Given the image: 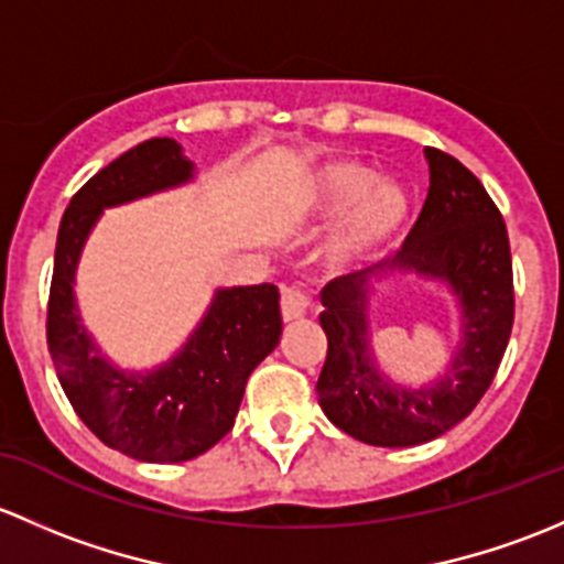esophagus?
Wrapping results in <instances>:
<instances>
[{"label": "esophagus", "mask_w": 564, "mask_h": 564, "mask_svg": "<svg viewBox=\"0 0 564 564\" xmlns=\"http://www.w3.org/2000/svg\"><path fill=\"white\" fill-rule=\"evenodd\" d=\"M282 317L284 321H301L310 310V295L304 293L301 288H284L282 290Z\"/></svg>", "instance_id": "1"}]
</instances>
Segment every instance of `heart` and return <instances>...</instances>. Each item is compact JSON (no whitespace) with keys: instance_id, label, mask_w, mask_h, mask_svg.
Returning <instances> with one entry per match:
<instances>
[{"instance_id":"heart-1","label":"heart","mask_w":564,"mask_h":564,"mask_svg":"<svg viewBox=\"0 0 564 564\" xmlns=\"http://www.w3.org/2000/svg\"><path fill=\"white\" fill-rule=\"evenodd\" d=\"M345 212L339 228L328 241V254L339 263L367 258L399 236L410 219V193L402 184L382 178L358 160H334L312 176L306 187V206L315 212Z\"/></svg>"}]
</instances>
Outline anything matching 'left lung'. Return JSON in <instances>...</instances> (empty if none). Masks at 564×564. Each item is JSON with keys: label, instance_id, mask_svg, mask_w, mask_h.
Returning a JSON list of instances; mask_svg holds the SVG:
<instances>
[{"label": "left lung", "instance_id": "obj_1", "mask_svg": "<svg viewBox=\"0 0 564 564\" xmlns=\"http://www.w3.org/2000/svg\"><path fill=\"white\" fill-rule=\"evenodd\" d=\"M426 160L429 195L402 249L321 293L328 336L315 388L321 408L341 432L380 448L429 443L464 421L489 391L513 328V263L502 214L456 156L426 147ZM393 270L443 279L463 306V341L452 367L423 389L388 381L368 350V288Z\"/></svg>", "mask_w": 564, "mask_h": 564}]
</instances>
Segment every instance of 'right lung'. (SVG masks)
<instances>
[{"mask_svg":"<svg viewBox=\"0 0 564 564\" xmlns=\"http://www.w3.org/2000/svg\"><path fill=\"white\" fill-rule=\"evenodd\" d=\"M193 162L173 138H152L116 156L69 200L56 236L48 295L51 361L80 421L108 448L141 462H187L234 429L252 369L280 345V290L225 288L176 358L154 371H121L100 356L75 310V265L102 208L178 187Z\"/></svg>","mask_w":564,"mask_h":564,"instance_id":"add662e5","label":"right lung"}]
</instances>
